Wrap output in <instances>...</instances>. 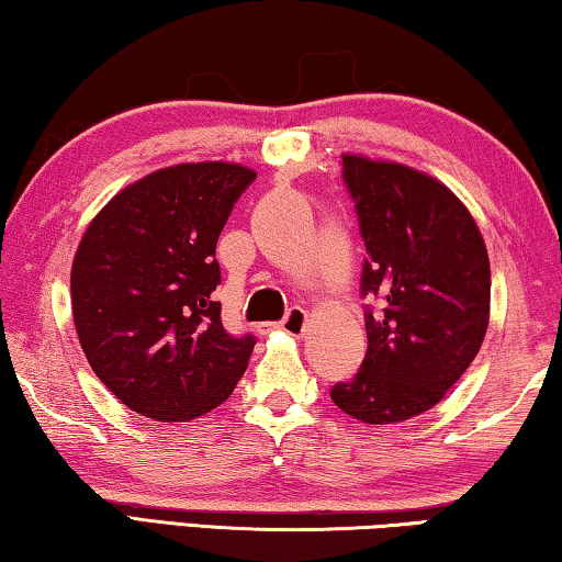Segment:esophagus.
Returning <instances> with one entry per match:
<instances>
[{"mask_svg": "<svg viewBox=\"0 0 562 562\" xmlns=\"http://www.w3.org/2000/svg\"><path fill=\"white\" fill-rule=\"evenodd\" d=\"M304 327H307V312L302 307H292L288 315H284L282 322H274V325H265L262 331H272V329H280V331H288L292 337H300Z\"/></svg>", "mask_w": 562, "mask_h": 562, "instance_id": "34e87169", "label": "esophagus"}]
</instances>
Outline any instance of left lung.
Instances as JSON below:
<instances>
[{"instance_id":"obj_1","label":"left lung","mask_w":562,"mask_h":562,"mask_svg":"<svg viewBox=\"0 0 562 562\" xmlns=\"http://www.w3.org/2000/svg\"><path fill=\"white\" fill-rule=\"evenodd\" d=\"M341 178L367 247L361 294L367 355L331 402L364 424L429 412L481 349L491 265L479 225L439 180L402 164L341 156Z\"/></svg>"}]
</instances>
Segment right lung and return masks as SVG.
<instances>
[{
	"mask_svg": "<svg viewBox=\"0 0 562 562\" xmlns=\"http://www.w3.org/2000/svg\"><path fill=\"white\" fill-rule=\"evenodd\" d=\"M255 178L223 160L160 168L113 195L83 233L71 265L76 335L131 412L188 422L245 374L255 337L223 327L215 245Z\"/></svg>",
	"mask_w": 562,
	"mask_h": 562,
	"instance_id": "add662e5",
	"label": "right lung"
}]
</instances>
